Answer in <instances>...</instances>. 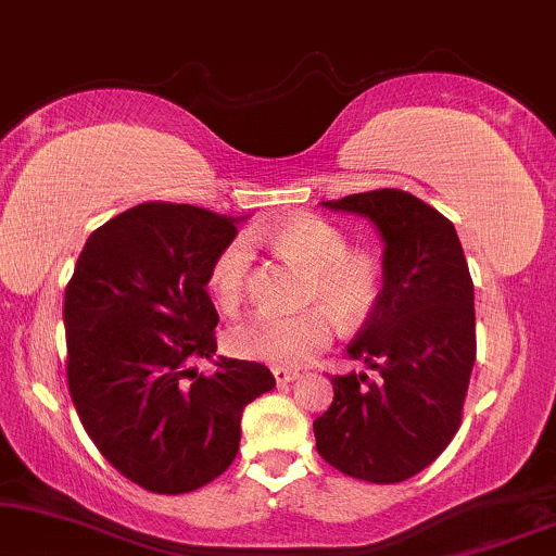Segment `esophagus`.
Masks as SVG:
<instances>
[{
  "mask_svg": "<svg viewBox=\"0 0 556 556\" xmlns=\"http://www.w3.org/2000/svg\"><path fill=\"white\" fill-rule=\"evenodd\" d=\"M273 377H276V382L283 387V384H291L293 379H299V371L293 369H283V367H273Z\"/></svg>",
  "mask_w": 556,
  "mask_h": 556,
  "instance_id": "1",
  "label": "esophagus"
}]
</instances>
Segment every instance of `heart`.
Wrapping results in <instances>:
<instances>
[{"label": "heart", "instance_id": "obj_1", "mask_svg": "<svg viewBox=\"0 0 556 556\" xmlns=\"http://www.w3.org/2000/svg\"><path fill=\"white\" fill-rule=\"evenodd\" d=\"M280 261L308 273L306 301L321 303L341 324L354 326L375 311L382 270L369 255L349 253L344 232L321 217H293L257 235ZM255 253L248 238H232L210 265V293L223 308L238 306L253 276ZM333 321L325 308L301 314L257 311L227 331L225 344L242 359L301 367L331 341Z\"/></svg>", "mask_w": 556, "mask_h": 556}]
</instances>
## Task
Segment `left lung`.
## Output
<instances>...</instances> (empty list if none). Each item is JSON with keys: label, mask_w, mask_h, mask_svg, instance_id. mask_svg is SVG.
<instances>
[{"label": "left lung", "mask_w": 556, "mask_h": 556, "mask_svg": "<svg viewBox=\"0 0 556 556\" xmlns=\"http://www.w3.org/2000/svg\"><path fill=\"white\" fill-rule=\"evenodd\" d=\"M326 210L367 217L382 238V291L346 346L377 371L331 377L316 451L341 473L400 483L428 468L460 428L476 364L473 280L453 223L402 189L349 194Z\"/></svg>", "instance_id": "left-lung-1"}]
</instances>
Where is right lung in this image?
<instances>
[{"label": "right lung", "instance_id": "obj_1", "mask_svg": "<svg viewBox=\"0 0 556 556\" xmlns=\"http://www.w3.org/2000/svg\"><path fill=\"white\" fill-rule=\"evenodd\" d=\"M242 217L147 202L98 227L65 288L67 384L103 458L154 493H189L230 468L240 420L276 387L265 364L219 356L210 265Z\"/></svg>", "mask_w": 556, "mask_h": 556}]
</instances>
